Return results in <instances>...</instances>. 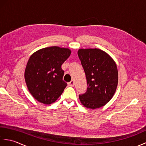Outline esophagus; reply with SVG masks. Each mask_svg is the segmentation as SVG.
<instances>
[{
    "instance_id": "34e87169",
    "label": "esophagus",
    "mask_w": 146,
    "mask_h": 146,
    "mask_svg": "<svg viewBox=\"0 0 146 146\" xmlns=\"http://www.w3.org/2000/svg\"><path fill=\"white\" fill-rule=\"evenodd\" d=\"M74 85H75V82H74L73 80H71V81L70 83H68V85H69V86H73Z\"/></svg>"
}]
</instances>
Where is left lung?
Masks as SVG:
<instances>
[{"instance_id": "1", "label": "left lung", "mask_w": 146, "mask_h": 146, "mask_svg": "<svg viewBox=\"0 0 146 146\" xmlns=\"http://www.w3.org/2000/svg\"><path fill=\"white\" fill-rule=\"evenodd\" d=\"M78 55L85 73L87 90L79 98L85 107L100 108L109 102L118 85V70L115 62L100 49H80Z\"/></svg>"}]
</instances>
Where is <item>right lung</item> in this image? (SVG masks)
I'll return each instance as SVG.
<instances>
[{"instance_id":"right-lung-1","label":"right lung","mask_w":146,"mask_h":146,"mask_svg":"<svg viewBox=\"0 0 146 146\" xmlns=\"http://www.w3.org/2000/svg\"><path fill=\"white\" fill-rule=\"evenodd\" d=\"M71 52L68 48L51 46L39 49L31 56L24 78L29 92L36 100L51 104L63 92L67 83L63 80L61 65Z\"/></svg>"}]
</instances>
